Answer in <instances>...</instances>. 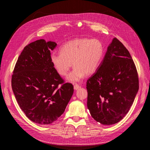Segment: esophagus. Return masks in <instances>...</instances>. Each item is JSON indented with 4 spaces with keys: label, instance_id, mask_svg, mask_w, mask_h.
Wrapping results in <instances>:
<instances>
[{
    "label": "esophagus",
    "instance_id": "34e87169",
    "mask_svg": "<svg viewBox=\"0 0 150 150\" xmlns=\"http://www.w3.org/2000/svg\"><path fill=\"white\" fill-rule=\"evenodd\" d=\"M74 88L75 90H78V89L80 88V86L77 84H75L74 85Z\"/></svg>",
    "mask_w": 150,
    "mask_h": 150
}]
</instances>
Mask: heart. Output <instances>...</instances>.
<instances>
[{"instance_id":"obj_1","label":"heart","mask_w":150,"mask_h":150,"mask_svg":"<svg viewBox=\"0 0 150 150\" xmlns=\"http://www.w3.org/2000/svg\"><path fill=\"white\" fill-rule=\"evenodd\" d=\"M104 55V45L98 39L78 38L70 41L54 52L50 59L54 69L61 76H66L70 67L75 66L67 76L72 82L80 81L86 75L94 73Z\"/></svg>"}]
</instances>
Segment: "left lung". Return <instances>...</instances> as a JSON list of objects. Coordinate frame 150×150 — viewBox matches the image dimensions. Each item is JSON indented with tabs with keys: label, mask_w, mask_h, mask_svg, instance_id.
Here are the masks:
<instances>
[{
	"label": "left lung",
	"mask_w": 150,
	"mask_h": 150,
	"mask_svg": "<svg viewBox=\"0 0 150 150\" xmlns=\"http://www.w3.org/2000/svg\"><path fill=\"white\" fill-rule=\"evenodd\" d=\"M86 83L87 106L94 120L111 125L128 112L139 90V78L129 52L119 39H112Z\"/></svg>",
	"instance_id": "1"
}]
</instances>
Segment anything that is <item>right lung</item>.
I'll list each match as a JSON object with an SVG mask.
<instances>
[{"label":"right lung","instance_id":"obj_1","mask_svg":"<svg viewBox=\"0 0 150 150\" xmlns=\"http://www.w3.org/2000/svg\"><path fill=\"white\" fill-rule=\"evenodd\" d=\"M57 43L39 39L26 45L18 59L11 78L18 105L28 119L49 125L64 113L74 93L51 63L50 51Z\"/></svg>","mask_w":150,"mask_h":150}]
</instances>
